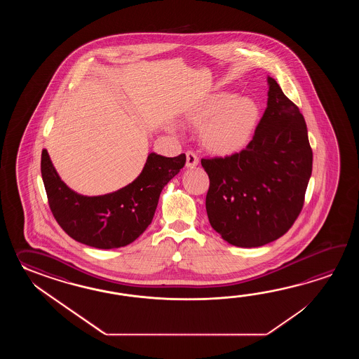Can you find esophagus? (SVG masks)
<instances>
[{"mask_svg": "<svg viewBox=\"0 0 359 359\" xmlns=\"http://www.w3.org/2000/svg\"><path fill=\"white\" fill-rule=\"evenodd\" d=\"M198 164V158L194 151H187L186 153V167L187 168H194Z\"/></svg>", "mask_w": 359, "mask_h": 359, "instance_id": "esophagus-1", "label": "esophagus"}]
</instances>
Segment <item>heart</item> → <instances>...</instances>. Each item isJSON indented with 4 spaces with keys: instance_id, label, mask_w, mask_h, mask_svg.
I'll return each instance as SVG.
<instances>
[{
    "instance_id": "heart-1",
    "label": "heart",
    "mask_w": 359,
    "mask_h": 359,
    "mask_svg": "<svg viewBox=\"0 0 359 359\" xmlns=\"http://www.w3.org/2000/svg\"><path fill=\"white\" fill-rule=\"evenodd\" d=\"M259 121V107L250 99L219 92L186 115V122L200 130L201 144L218 155L243 150Z\"/></svg>"
}]
</instances>
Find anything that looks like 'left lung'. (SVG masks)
<instances>
[{
    "label": "left lung",
    "mask_w": 359,
    "mask_h": 359,
    "mask_svg": "<svg viewBox=\"0 0 359 359\" xmlns=\"http://www.w3.org/2000/svg\"><path fill=\"white\" fill-rule=\"evenodd\" d=\"M267 109L249 145L224 158H204L206 213L223 240L257 248L283 236L304 205L313 153L304 118L268 76Z\"/></svg>",
    "instance_id": "obj_1"
}]
</instances>
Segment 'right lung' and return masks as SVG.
<instances>
[{
  "mask_svg": "<svg viewBox=\"0 0 359 359\" xmlns=\"http://www.w3.org/2000/svg\"><path fill=\"white\" fill-rule=\"evenodd\" d=\"M186 155L165 158L149 154L133 182L101 196H83L70 190L55 170L47 150L41 173L55 219L78 243L97 249H115L133 243L151 223L161 190L178 175Z\"/></svg>",
  "mask_w": 359,
  "mask_h": 359,
  "instance_id": "add662e5",
  "label": "right lung"
}]
</instances>
